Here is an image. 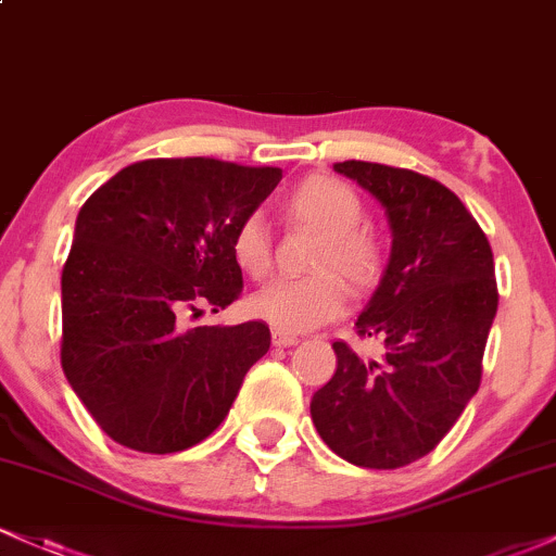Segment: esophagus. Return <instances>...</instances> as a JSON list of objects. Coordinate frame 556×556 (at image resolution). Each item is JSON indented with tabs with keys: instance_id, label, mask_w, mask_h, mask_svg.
<instances>
[{
	"instance_id": "obj_1",
	"label": "esophagus",
	"mask_w": 556,
	"mask_h": 556,
	"mask_svg": "<svg viewBox=\"0 0 556 556\" xmlns=\"http://www.w3.org/2000/svg\"><path fill=\"white\" fill-rule=\"evenodd\" d=\"M271 342L277 344V348H292V344H298V334H290V331H282V329H274Z\"/></svg>"
}]
</instances>
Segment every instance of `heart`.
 <instances>
[{
	"label": "heart",
	"instance_id": "1",
	"mask_svg": "<svg viewBox=\"0 0 556 556\" xmlns=\"http://www.w3.org/2000/svg\"><path fill=\"white\" fill-rule=\"evenodd\" d=\"M285 214L321 232L316 248V274L305 279H277L251 298V314L274 329L311 331L331 321L348 305V287L366 292L384 274V248L379 238L361 227L363 201L348 182L314 175L298 182L282 201ZM235 264L253 279L271 271V232L258 214L242 216L229 240Z\"/></svg>",
	"mask_w": 556,
	"mask_h": 556
}]
</instances>
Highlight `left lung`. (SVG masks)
I'll return each mask as SVG.
<instances>
[{
    "label": "left lung",
    "mask_w": 556,
    "mask_h": 556,
    "mask_svg": "<svg viewBox=\"0 0 556 556\" xmlns=\"http://www.w3.org/2000/svg\"><path fill=\"white\" fill-rule=\"evenodd\" d=\"M384 206L392 253L355 321L384 344L363 361L334 342L337 371L311 400L318 437L342 460L394 470L446 437L481 384L500 292L491 245L463 201L431 177L374 162H340Z\"/></svg>",
    "instance_id": "1"
}]
</instances>
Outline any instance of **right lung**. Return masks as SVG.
Segmentation results:
<instances>
[{
  "label": "right lung",
  "instance_id": "add662e5",
  "mask_svg": "<svg viewBox=\"0 0 556 556\" xmlns=\"http://www.w3.org/2000/svg\"><path fill=\"white\" fill-rule=\"evenodd\" d=\"M277 167L149 159L83 203L62 269V371L114 442L169 455L212 433L271 344L264 321L182 327L242 292L229 240Z\"/></svg>",
  "mask_w": 556,
  "mask_h": 556
}]
</instances>
